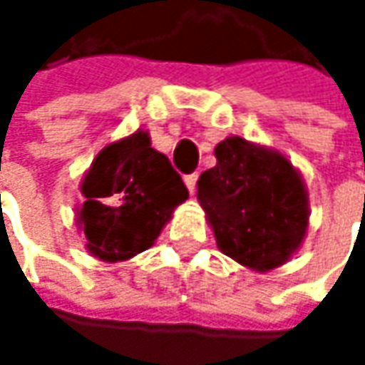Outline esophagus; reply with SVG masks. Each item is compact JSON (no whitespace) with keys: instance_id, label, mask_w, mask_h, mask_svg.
<instances>
[{"instance_id":"esophagus-1","label":"esophagus","mask_w":365,"mask_h":365,"mask_svg":"<svg viewBox=\"0 0 365 365\" xmlns=\"http://www.w3.org/2000/svg\"><path fill=\"white\" fill-rule=\"evenodd\" d=\"M197 178H199V175H197V173L185 176V185H187V189H189L190 195H195V190H197Z\"/></svg>"}]
</instances>
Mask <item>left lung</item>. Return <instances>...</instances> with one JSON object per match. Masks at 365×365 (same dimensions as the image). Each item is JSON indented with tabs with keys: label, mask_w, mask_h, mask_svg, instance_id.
<instances>
[{
	"label": "left lung",
	"mask_w": 365,
	"mask_h": 365,
	"mask_svg": "<svg viewBox=\"0 0 365 365\" xmlns=\"http://www.w3.org/2000/svg\"><path fill=\"white\" fill-rule=\"evenodd\" d=\"M217 164L197 180L217 247L256 272L297 254L309 230V192L284 154L230 135L215 146Z\"/></svg>",
	"instance_id": "left-lung-1"
}]
</instances>
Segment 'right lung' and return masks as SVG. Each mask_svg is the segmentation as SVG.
I'll return each mask as SVG.
<instances>
[{
    "instance_id": "right-lung-1",
    "label": "right lung",
    "mask_w": 365,
    "mask_h": 365,
    "mask_svg": "<svg viewBox=\"0 0 365 365\" xmlns=\"http://www.w3.org/2000/svg\"><path fill=\"white\" fill-rule=\"evenodd\" d=\"M75 223L87 252L123 262L152 247L189 190L170 160L152 148L146 130L107 144L81 180Z\"/></svg>"
}]
</instances>
